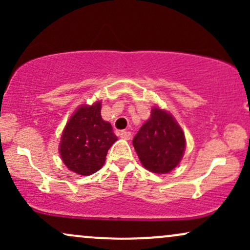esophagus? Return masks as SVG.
<instances>
[{"mask_svg":"<svg viewBox=\"0 0 250 250\" xmlns=\"http://www.w3.org/2000/svg\"><path fill=\"white\" fill-rule=\"evenodd\" d=\"M120 136H121L122 139H125V140H129L131 137V133H130V131H127V130H122L121 133H120Z\"/></svg>","mask_w":250,"mask_h":250,"instance_id":"34e87169","label":"esophagus"}]
</instances>
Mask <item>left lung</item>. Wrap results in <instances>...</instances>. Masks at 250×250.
Wrapping results in <instances>:
<instances>
[{
    "label": "left lung",
    "mask_w": 250,
    "mask_h": 250,
    "mask_svg": "<svg viewBox=\"0 0 250 250\" xmlns=\"http://www.w3.org/2000/svg\"><path fill=\"white\" fill-rule=\"evenodd\" d=\"M133 146L143 167L151 173L167 174L182 160L186 137L170 113L153 107L150 119L135 135Z\"/></svg>",
    "instance_id": "left-lung-1"
}]
</instances>
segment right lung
Returning <instances> with one entry per match:
<instances>
[{
	"label": "right lung",
	"instance_id": "right-lung-1",
	"mask_svg": "<svg viewBox=\"0 0 250 250\" xmlns=\"http://www.w3.org/2000/svg\"><path fill=\"white\" fill-rule=\"evenodd\" d=\"M115 141L113 127L101 116V102L83 104L63 129L60 155L69 170L88 176L102 168L108 149Z\"/></svg>",
	"mask_w": 250,
	"mask_h": 250
}]
</instances>
